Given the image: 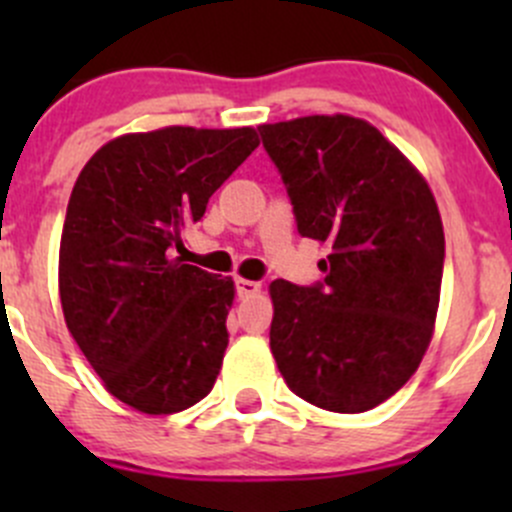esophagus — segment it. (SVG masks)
<instances>
[{"label": "esophagus", "mask_w": 512, "mask_h": 512, "mask_svg": "<svg viewBox=\"0 0 512 512\" xmlns=\"http://www.w3.org/2000/svg\"><path fill=\"white\" fill-rule=\"evenodd\" d=\"M235 287H237V297H242V299H247V297H255V294L260 292V289H262L260 282L242 280V277H237V280H235Z\"/></svg>", "instance_id": "obj_1"}]
</instances>
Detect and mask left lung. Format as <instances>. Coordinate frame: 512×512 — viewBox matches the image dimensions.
I'll return each mask as SVG.
<instances>
[{"label":"left lung","mask_w":512,"mask_h":512,"mask_svg":"<svg viewBox=\"0 0 512 512\" xmlns=\"http://www.w3.org/2000/svg\"><path fill=\"white\" fill-rule=\"evenodd\" d=\"M302 237L329 247L324 280L270 285V349L309 404L361 414L421 364L441 299L443 223L426 178L364 118L262 123Z\"/></svg>","instance_id":"8db88e82"}]
</instances>
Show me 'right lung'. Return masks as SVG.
I'll return each mask as SVG.
<instances>
[{"label":"right lung","mask_w":512,"mask_h":512,"mask_svg":"<svg viewBox=\"0 0 512 512\" xmlns=\"http://www.w3.org/2000/svg\"><path fill=\"white\" fill-rule=\"evenodd\" d=\"M257 146L250 126H165L113 138L76 178L59 247L61 309L108 394L141 414H178L218 379L235 282L173 252Z\"/></svg>","instance_id":"add662e5"}]
</instances>
